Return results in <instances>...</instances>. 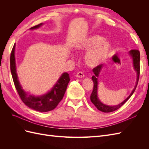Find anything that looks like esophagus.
I'll return each instance as SVG.
<instances>
[{"label":"esophagus","mask_w":149,"mask_h":149,"mask_svg":"<svg viewBox=\"0 0 149 149\" xmlns=\"http://www.w3.org/2000/svg\"><path fill=\"white\" fill-rule=\"evenodd\" d=\"M84 75L83 72H81V71H79V72H78L77 74H76V77H78V78H83V77H84Z\"/></svg>","instance_id":"obj_1"}]
</instances>
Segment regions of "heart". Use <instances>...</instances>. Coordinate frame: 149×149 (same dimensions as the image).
<instances>
[{"mask_svg": "<svg viewBox=\"0 0 149 149\" xmlns=\"http://www.w3.org/2000/svg\"><path fill=\"white\" fill-rule=\"evenodd\" d=\"M93 48L86 53L85 62L89 66L94 67L101 64L109 55L111 45L104 38L99 35H93L76 45L79 50H87Z\"/></svg>", "mask_w": 149, "mask_h": 149, "instance_id": "obj_1", "label": "heart"}]
</instances>
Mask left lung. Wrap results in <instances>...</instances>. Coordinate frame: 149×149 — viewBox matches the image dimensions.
Listing matches in <instances>:
<instances>
[{
    "instance_id": "1",
    "label": "left lung",
    "mask_w": 149,
    "mask_h": 149,
    "mask_svg": "<svg viewBox=\"0 0 149 149\" xmlns=\"http://www.w3.org/2000/svg\"><path fill=\"white\" fill-rule=\"evenodd\" d=\"M129 55L132 58L134 70L137 72V81H136V86H135V87L132 90V93H130V94L127 97V98H126L123 102H122L121 103L119 104L118 105L113 106H107V105L104 104H102L100 100H99L97 95V85H98L97 78L99 77V74H100V72L101 71V70L102 68V67L104 66V65H100L97 66L96 67L94 68L93 69L94 75L92 76V80L94 83V86H93V90L92 91L91 95L90 96V100H91V101L92 102V103H93V104L96 107V108L98 110H100L103 112H111L117 109H118L124 104H125V102L127 101L130 97H131V96L134 93L135 90H136L137 88L139 79V75H140V52L138 49H132V50H130L129 52Z\"/></svg>"
}]
</instances>
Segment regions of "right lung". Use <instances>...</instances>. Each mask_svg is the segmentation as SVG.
<instances>
[{
	"mask_svg": "<svg viewBox=\"0 0 149 149\" xmlns=\"http://www.w3.org/2000/svg\"><path fill=\"white\" fill-rule=\"evenodd\" d=\"M42 25V24H40L35 25L30 28V30L37 29ZM15 45H13L10 54V71L15 87L21 100L26 106L37 111L48 112L54 109L64 96L68 84L70 80L69 74L67 73H63L51 91L47 94L40 96H35L29 94L22 89L18 79L15 59Z\"/></svg>",
	"mask_w": 149,
	"mask_h": 149,
	"instance_id": "add662e5",
	"label": "right lung"
}]
</instances>
